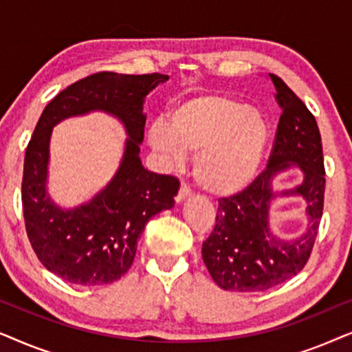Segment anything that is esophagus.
I'll list each match as a JSON object with an SVG mask.
<instances>
[{"label": "esophagus", "mask_w": 352, "mask_h": 352, "mask_svg": "<svg viewBox=\"0 0 352 352\" xmlns=\"http://www.w3.org/2000/svg\"><path fill=\"white\" fill-rule=\"evenodd\" d=\"M192 194V190L187 187L186 182H182L179 190H177V195H176V201H182L184 199H187Z\"/></svg>", "instance_id": "obj_1"}]
</instances>
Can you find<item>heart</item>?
Returning a JSON list of instances; mask_svg holds the SVG:
<instances>
[{"label": "heart", "instance_id": "1", "mask_svg": "<svg viewBox=\"0 0 352 352\" xmlns=\"http://www.w3.org/2000/svg\"><path fill=\"white\" fill-rule=\"evenodd\" d=\"M148 144L170 166L195 154L194 175L214 195L245 189L261 165L267 124L256 109L226 96H199L182 100L170 120L158 117L148 128Z\"/></svg>", "mask_w": 352, "mask_h": 352}]
</instances>
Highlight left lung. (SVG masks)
Wrapping results in <instances>:
<instances>
[{
	"mask_svg": "<svg viewBox=\"0 0 352 352\" xmlns=\"http://www.w3.org/2000/svg\"><path fill=\"white\" fill-rule=\"evenodd\" d=\"M282 109L267 168L239 194L219 199L213 232L201 245L205 266L221 288L264 292L280 285L306 266L324 211L325 168L319 126L305 102L277 75L269 74ZM295 164L305 175L302 184L281 195H301L310 214L308 230L296 241L277 239L267 216L276 195L272 179Z\"/></svg>",
	"mask_w": 352,
	"mask_h": 352,
	"instance_id": "1",
	"label": "left lung"
}]
</instances>
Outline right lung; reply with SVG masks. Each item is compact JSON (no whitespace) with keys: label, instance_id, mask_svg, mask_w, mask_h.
I'll return each mask as SVG.
<instances>
[{"label":"right lung","instance_id":"right-lung-1","mask_svg":"<svg viewBox=\"0 0 352 352\" xmlns=\"http://www.w3.org/2000/svg\"><path fill=\"white\" fill-rule=\"evenodd\" d=\"M168 75L99 72L60 91L43 110L23 162L22 206L28 240L47 271L76 285H107L128 272L147 221L175 206L177 177L146 170L139 158L146 96ZM102 109L125 124L119 171L89 204L60 209L45 192L52 128L64 118Z\"/></svg>","mask_w":352,"mask_h":352}]
</instances>
